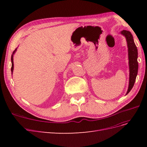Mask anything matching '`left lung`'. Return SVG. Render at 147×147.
<instances>
[{"mask_svg":"<svg viewBox=\"0 0 147 147\" xmlns=\"http://www.w3.org/2000/svg\"><path fill=\"white\" fill-rule=\"evenodd\" d=\"M121 34L125 36L127 43L128 47V56H129V84L128 90L126 94H127L132 90V87L136 82V77L138 72V52L137 48L135 45V43L133 39L132 35L128 30H123Z\"/></svg>","mask_w":147,"mask_h":147,"instance_id":"8db88e82","label":"left lung"}]
</instances>
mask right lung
<instances>
[{"label":"right lung","instance_id":"1","mask_svg":"<svg viewBox=\"0 0 147 147\" xmlns=\"http://www.w3.org/2000/svg\"><path fill=\"white\" fill-rule=\"evenodd\" d=\"M15 51H16V50L13 52V55L14 54ZM13 55H11V72H13Z\"/></svg>","mask_w":147,"mask_h":147}]
</instances>
